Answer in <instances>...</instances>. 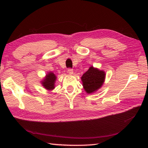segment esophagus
Instances as JSON below:
<instances>
[{"mask_svg": "<svg viewBox=\"0 0 148 148\" xmlns=\"http://www.w3.org/2000/svg\"><path fill=\"white\" fill-rule=\"evenodd\" d=\"M67 72H68V73L70 74V75H72V74H74V71H73V70H72V69H69Z\"/></svg>", "mask_w": 148, "mask_h": 148, "instance_id": "34e87169", "label": "esophagus"}]
</instances>
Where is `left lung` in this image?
Here are the masks:
<instances>
[{
  "mask_svg": "<svg viewBox=\"0 0 148 148\" xmlns=\"http://www.w3.org/2000/svg\"><path fill=\"white\" fill-rule=\"evenodd\" d=\"M81 79L85 92L88 94H92L102 86L106 79V72L91 66Z\"/></svg>",
  "mask_w": 148,
  "mask_h": 148,
  "instance_id": "obj_1",
  "label": "left lung"
}]
</instances>
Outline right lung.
I'll return each mask as SVG.
<instances>
[{"mask_svg": "<svg viewBox=\"0 0 148 148\" xmlns=\"http://www.w3.org/2000/svg\"><path fill=\"white\" fill-rule=\"evenodd\" d=\"M56 75L51 71L48 72L46 74V76L41 81L42 86L48 91H51L55 88V81L56 80Z\"/></svg>", "mask_w": 148, "mask_h": 148, "instance_id": "right-lung-1", "label": "right lung"}]
</instances>
